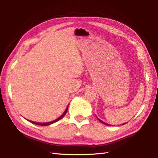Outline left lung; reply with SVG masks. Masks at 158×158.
I'll return each instance as SVG.
<instances>
[{"label":"left lung","instance_id":"1","mask_svg":"<svg viewBox=\"0 0 158 158\" xmlns=\"http://www.w3.org/2000/svg\"><path fill=\"white\" fill-rule=\"evenodd\" d=\"M97 118H98V117H97ZM98 120L100 121V122H101V123H104V124H105V125H106V126H110V125H109V124H108V123H106L105 122H102V120H100V119H98ZM126 123H127V122H126ZM126 123H123V124H122V125H124V124H126Z\"/></svg>","mask_w":158,"mask_h":158}]
</instances>
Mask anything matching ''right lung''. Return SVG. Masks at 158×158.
I'll list each match as a JSON object with an SVG mask.
<instances>
[{"mask_svg": "<svg viewBox=\"0 0 158 158\" xmlns=\"http://www.w3.org/2000/svg\"><path fill=\"white\" fill-rule=\"evenodd\" d=\"M68 107H69V105L67 106L66 109V110H65V111L64 112V113L62 114V115L61 116L59 117L58 118H57L56 119L52 121V122H47V123H38V122H32V121H29V120H28V121H29L30 122H31V123H35V124H36V125H39V126H48V125H50V124H52V123H55V122H58V121H59L60 119H61L62 118V117L66 115V112H67V110H68Z\"/></svg>", "mask_w": 158, "mask_h": 158, "instance_id": "obj_1", "label": "right lung"}]
</instances>
